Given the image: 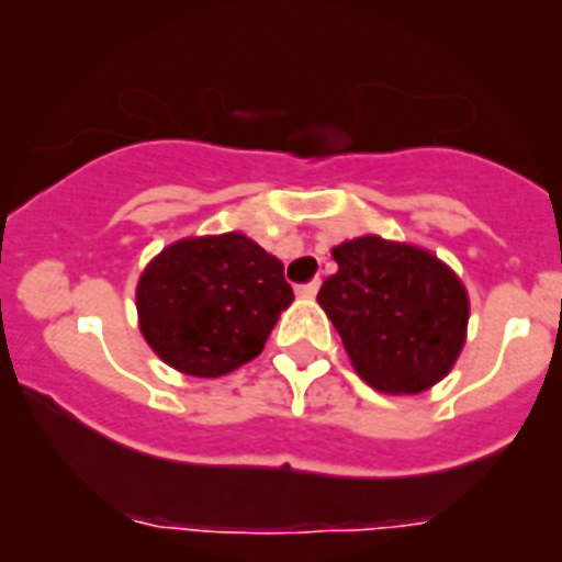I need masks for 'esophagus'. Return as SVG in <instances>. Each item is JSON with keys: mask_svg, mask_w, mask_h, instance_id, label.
<instances>
[{"mask_svg": "<svg viewBox=\"0 0 562 562\" xmlns=\"http://www.w3.org/2000/svg\"><path fill=\"white\" fill-rule=\"evenodd\" d=\"M296 294H300L302 300H314V296L319 294V280L308 282V285H300V288H296Z\"/></svg>", "mask_w": 562, "mask_h": 562, "instance_id": "1", "label": "esophagus"}]
</instances>
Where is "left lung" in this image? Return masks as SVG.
I'll use <instances>...</instances> for the list:
<instances>
[{
  "mask_svg": "<svg viewBox=\"0 0 562 562\" xmlns=\"http://www.w3.org/2000/svg\"><path fill=\"white\" fill-rule=\"evenodd\" d=\"M336 274L316 302L339 330L350 364L390 396H416L456 368L470 294L436 254L362 234L330 248Z\"/></svg>",
  "mask_w": 562,
  "mask_h": 562,
  "instance_id": "obj_1",
  "label": "left lung"
}]
</instances>
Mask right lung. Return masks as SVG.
<instances>
[{
  "mask_svg": "<svg viewBox=\"0 0 562 562\" xmlns=\"http://www.w3.org/2000/svg\"><path fill=\"white\" fill-rule=\"evenodd\" d=\"M291 302L282 262L243 232L169 243L135 288L146 345L194 379H221L257 359Z\"/></svg>",
  "mask_w": 562,
  "mask_h": 562,
  "instance_id": "1",
  "label": "right lung"
}]
</instances>
